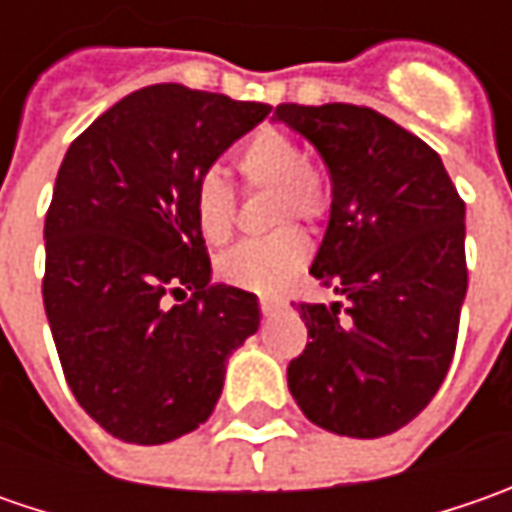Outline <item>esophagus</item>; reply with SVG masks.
Here are the masks:
<instances>
[{"instance_id": "obj_1", "label": "esophagus", "mask_w": 512, "mask_h": 512, "mask_svg": "<svg viewBox=\"0 0 512 512\" xmlns=\"http://www.w3.org/2000/svg\"><path fill=\"white\" fill-rule=\"evenodd\" d=\"M259 307H262V316H273L276 310H282L285 307V302H279V299H259Z\"/></svg>"}]
</instances>
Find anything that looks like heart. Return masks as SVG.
Returning a JSON list of instances; mask_svg holds the SVG:
<instances>
[{
  "label": "heart",
  "instance_id": "heart-1",
  "mask_svg": "<svg viewBox=\"0 0 512 512\" xmlns=\"http://www.w3.org/2000/svg\"><path fill=\"white\" fill-rule=\"evenodd\" d=\"M247 190H273L270 225L299 219L322 225L333 207V187L322 165L305 159L299 142L279 128H262L236 156ZM196 227L210 245H225L236 230V196L219 170H205L190 193ZM310 259L305 230L285 225L250 239L222 256L219 273L227 285L273 296L285 290Z\"/></svg>",
  "mask_w": 512,
  "mask_h": 512
}]
</instances>
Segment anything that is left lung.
Listing matches in <instances>:
<instances>
[{"mask_svg": "<svg viewBox=\"0 0 512 512\" xmlns=\"http://www.w3.org/2000/svg\"><path fill=\"white\" fill-rule=\"evenodd\" d=\"M276 119L330 170L333 207L310 273L342 296L293 302L310 342L287 364V387L313 424L379 439L422 413L453 362L464 202L439 153L379 110L285 102Z\"/></svg>", "mask_w": 512, "mask_h": 512, "instance_id": "obj_1", "label": "left lung"}]
</instances>
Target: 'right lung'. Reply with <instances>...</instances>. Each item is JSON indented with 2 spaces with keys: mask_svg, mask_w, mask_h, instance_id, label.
Segmentation results:
<instances>
[{
  "mask_svg": "<svg viewBox=\"0 0 512 512\" xmlns=\"http://www.w3.org/2000/svg\"><path fill=\"white\" fill-rule=\"evenodd\" d=\"M267 113L265 102L148 85L62 159L42 299L76 402L122 442L165 444L205 424L227 356L259 330L256 296L213 282L190 193Z\"/></svg>",
  "mask_w": 512,
  "mask_h": 512,
  "instance_id": "right-lung-1",
  "label": "right lung"
}]
</instances>
